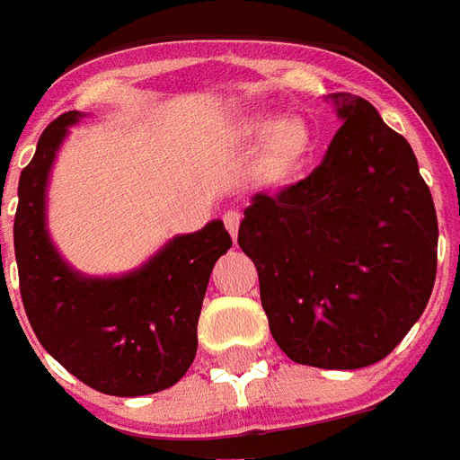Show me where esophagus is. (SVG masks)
Returning <instances> with one entry per match:
<instances>
[{"label":"esophagus","mask_w":460,"mask_h":460,"mask_svg":"<svg viewBox=\"0 0 460 460\" xmlns=\"http://www.w3.org/2000/svg\"><path fill=\"white\" fill-rule=\"evenodd\" d=\"M239 224H241V211L231 209L224 214V226H226V231L231 234V239L236 241V236H239Z\"/></svg>","instance_id":"obj_1"}]
</instances>
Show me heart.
Wrapping results in <instances>:
<instances>
[{
	"label": "heart",
	"instance_id": "b5f03b06",
	"mask_svg": "<svg viewBox=\"0 0 460 460\" xmlns=\"http://www.w3.org/2000/svg\"><path fill=\"white\" fill-rule=\"evenodd\" d=\"M246 135L251 140H266L261 164H263V172L273 177L298 170L313 145V137L303 122H283L270 115H261L246 122Z\"/></svg>",
	"mask_w": 460,
	"mask_h": 460
}]
</instances>
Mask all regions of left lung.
I'll list each match as a JSON object with an SVG mask.
<instances>
[{"mask_svg": "<svg viewBox=\"0 0 460 460\" xmlns=\"http://www.w3.org/2000/svg\"><path fill=\"white\" fill-rule=\"evenodd\" d=\"M328 101L342 128L323 162L288 190L251 197L239 246L280 349L298 365L359 369L421 318L438 221L411 145L365 98Z\"/></svg>", "mask_w": 460, "mask_h": 460, "instance_id": "1", "label": "left lung"}]
</instances>
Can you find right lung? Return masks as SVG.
<instances>
[{
	"instance_id": "add662e5",
	"label": "right lung",
	"mask_w": 460,
	"mask_h": 460,
	"mask_svg": "<svg viewBox=\"0 0 460 460\" xmlns=\"http://www.w3.org/2000/svg\"><path fill=\"white\" fill-rule=\"evenodd\" d=\"M81 118L78 111L56 118L19 177L14 253L22 303L41 347L84 385L113 396L155 394L180 382L194 362L201 300L231 236L214 219L120 276L75 270L49 234L46 191L58 150Z\"/></svg>"
}]
</instances>
